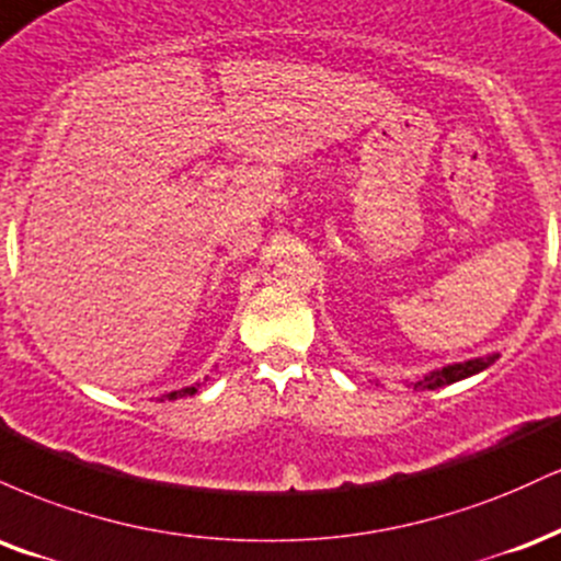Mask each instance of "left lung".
Returning a JSON list of instances; mask_svg holds the SVG:
<instances>
[{
  "label": "left lung",
  "instance_id": "left-lung-1",
  "mask_svg": "<svg viewBox=\"0 0 561 561\" xmlns=\"http://www.w3.org/2000/svg\"><path fill=\"white\" fill-rule=\"evenodd\" d=\"M496 359H499V354H491V357H476V359H467V362H454V365H446V367H440V370H433V373L423 375L420 380H414L412 388L414 391H436V388L451 386V383H457V380L470 378V375L483 373L485 367H491Z\"/></svg>",
  "mask_w": 561,
  "mask_h": 561
}]
</instances>
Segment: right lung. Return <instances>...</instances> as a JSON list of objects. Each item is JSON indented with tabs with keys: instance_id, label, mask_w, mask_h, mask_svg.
<instances>
[{
	"instance_id": "obj_1",
	"label": "right lung",
	"mask_w": 561,
	"mask_h": 561,
	"mask_svg": "<svg viewBox=\"0 0 561 561\" xmlns=\"http://www.w3.org/2000/svg\"><path fill=\"white\" fill-rule=\"evenodd\" d=\"M196 388H199V383H196V386H188V388H181V391H173V393H168V399H181V397H194V393H196Z\"/></svg>"
}]
</instances>
